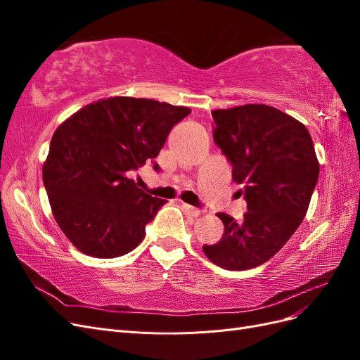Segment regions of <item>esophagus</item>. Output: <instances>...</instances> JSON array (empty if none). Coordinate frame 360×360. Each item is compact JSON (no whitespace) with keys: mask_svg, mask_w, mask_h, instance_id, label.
I'll list each match as a JSON object with an SVG mask.
<instances>
[{"mask_svg":"<svg viewBox=\"0 0 360 360\" xmlns=\"http://www.w3.org/2000/svg\"><path fill=\"white\" fill-rule=\"evenodd\" d=\"M181 209L184 210V213L189 214V216H193V217H197V216L201 214V210H200V209H197V207H193V205H189V204H186V202L181 204Z\"/></svg>","mask_w":360,"mask_h":360,"instance_id":"obj_1","label":"esophagus"}]
</instances>
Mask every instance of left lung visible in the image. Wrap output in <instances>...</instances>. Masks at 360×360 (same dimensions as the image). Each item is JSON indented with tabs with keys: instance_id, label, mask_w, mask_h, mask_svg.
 <instances>
[{
	"instance_id": "8db88e82",
	"label": "left lung",
	"mask_w": 360,
	"mask_h": 360,
	"mask_svg": "<svg viewBox=\"0 0 360 360\" xmlns=\"http://www.w3.org/2000/svg\"><path fill=\"white\" fill-rule=\"evenodd\" d=\"M213 139L233 165V181L242 184L248 212L242 222L217 213L224 234L202 250L226 270H248L266 263L297 230L320 163L312 138L296 118L274 106L252 103L212 111Z\"/></svg>"
}]
</instances>
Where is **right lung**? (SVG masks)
Listing matches in <instances>:
<instances>
[{
    "mask_svg": "<svg viewBox=\"0 0 360 360\" xmlns=\"http://www.w3.org/2000/svg\"><path fill=\"white\" fill-rule=\"evenodd\" d=\"M186 106L114 96L81 108L53 134L43 163L52 214L70 243L96 258L122 257L146 236L165 200L129 179L153 160ZM153 168L159 171L155 163Z\"/></svg>",
    "mask_w": 360,
    "mask_h": 360,
    "instance_id": "obj_1",
    "label": "right lung"
}]
</instances>
